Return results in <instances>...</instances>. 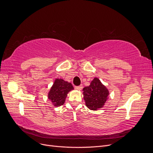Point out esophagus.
I'll use <instances>...</instances> for the list:
<instances>
[{"instance_id":"34e87169","label":"esophagus","mask_w":153,"mask_h":153,"mask_svg":"<svg viewBox=\"0 0 153 153\" xmlns=\"http://www.w3.org/2000/svg\"><path fill=\"white\" fill-rule=\"evenodd\" d=\"M83 86L82 85H80V86H75V89L76 90H78V91H81L82 89Z\"/></svg>"}]
</instances>
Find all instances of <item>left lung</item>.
<instances>
[{
	"instance_id": "1",
	"label": "left lung",
	"mask_w": 153,
	"mask_h": 153,
	"mask_svg": "<svg viewBox=\"0 0 153 153\" xmlns=\"http://www.w3.org/2000/svg\"><path fill=\"white\" fill-rule=\"evenodd\" d=\"M82 94L87 107L91 110H97L103 107L108 99L109 91L99 78L95 77L89 86L83 89Z\"/></svg>"
}]
</instances>
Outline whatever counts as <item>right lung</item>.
I'll list each match as a JSON object with an SVG mask.
<instances>
[{"mask_svg":"<svg viewBox=\"0 0 153 153\" xmlns=\"http://www.w3.org/2000/svg\"><path fill=\"white\" fill-rule=\"evenodd\" d=\"M73 89L74 87L70 82L62 78H56L48 91V99L54 106L58 107L64 103L68 92Z\"/></svg>","mask_w":153,"mask_h":153,"instance_id":"add662e5","label":"right lung"}]
</instances>
